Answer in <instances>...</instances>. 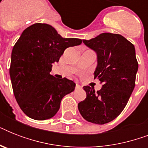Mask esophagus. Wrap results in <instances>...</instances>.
<instances>
[{
  "instance_id": "esophagus-1",
  "label": "esophagus",
  "mask_w": 148,
  "mask_h": 148,
  "mask_svg": "<svg viewBox=\"0 0 148 148\" xmlns=\"http://www.w3.org/2000/svg\"><path fill=\"white\" fill-rule=\"evenodd\" d=\"M81 87L80 85H79V84H76V86H75V89H76V90H78V89H81Z\"/></svg>"
}]
</instances>
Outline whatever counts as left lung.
I'll return each mask as SVG.
<instances>
[{"label":"left lung","mask_w":148,"mask_h":148,"mask_svg":"<svg viewBox=\"0 0 148 148\" xmlns=\"http://www.w3.org/2000/svg\"><path fill=\"white\" fill-rule=\"evenodd\" d=\"M83 42L97 53V67L94 75L103 86L97 91L84 86L87 97L78 103V110L88 122L106 124L123 111L135 87L138 69L135 48L118 34L103 33Z\"/></svg>","instance_id":"1"}]
</instances>
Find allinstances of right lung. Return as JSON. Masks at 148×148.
Segmentation results:
<instances>
[{"label":"right lung","mask_w":148,"mask_h":148,"mask_svg":"<svg viewBox=\"0 0 148 148\" xmlns=\"http://www.w3.org/2000/svg\"><path fill=\"white\" fill-rule=\"evenodd\" d=\"M81 43L78 38H62L47 24H34L23 31L13 47L9 71L16 101L27 116L51 118L63 97L74 91V81L56 78L50 72L66 48Z\"/></svg>","instance_id":"obj_1"}]
</instances>
